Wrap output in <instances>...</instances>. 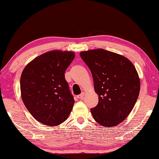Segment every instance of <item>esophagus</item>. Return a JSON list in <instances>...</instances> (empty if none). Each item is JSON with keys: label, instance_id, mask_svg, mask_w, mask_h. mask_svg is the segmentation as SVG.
<instances>
[{"label": "esophagus", "instance_id": "1", "mask_svg": "<svg viewBox=\"0 0 159 159\" xmlns=\"http://www.w3.org/2000/svg\"><path fill=\"white\" fill-rule=\"evenodd\" d=\"M84 95H85V93H82L81 94H80V95H77V98H79V99H83V97H84Z\"/></svg>", "mask_w": 159, "mask_h": 159}]
</instances>
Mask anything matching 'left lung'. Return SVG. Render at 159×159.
<instances>
[{
  "label": "left lung",
  "instance_id": "obj_1",
  "mask_svg": "<svg viewBox=\"0 0 159 159\" xmlns=\"http://www.w3.org/2000/svg\"><path fill=\"white\" fill-rule=\"evenodd\" d=\"M89 67L99 102L90 109L97 122L114 127L133 110L140 90V80L133 64L128 58L104 49L80 52Z\"/></svg>",
  "mask_w": 159,
  "mask_h": 159
}]
</instances>
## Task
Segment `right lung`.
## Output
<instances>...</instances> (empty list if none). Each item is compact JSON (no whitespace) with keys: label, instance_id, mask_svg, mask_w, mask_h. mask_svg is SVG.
Wrapping results in <instances>:
<instances>
[{"label":"right lung","instance_id":"1","mask_svg":"<svg viewBox=\"0 0 159 159\" xmlns=\"http://www.w3.org/2000/svg\"><path fill=\"white\" fill-rule=\"evenodd\" d=\"M75 57L70 51L52 50L24 69L20 90L26 108L38 121L55 126L66 120L74 104L64 73Z\"/></svg>","mask_w":159,"mask_h":159}]
</instances>
